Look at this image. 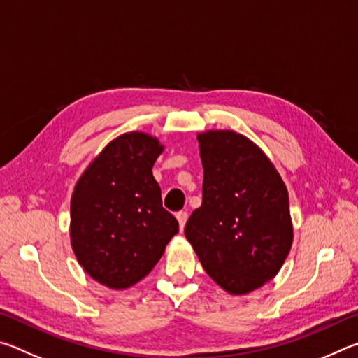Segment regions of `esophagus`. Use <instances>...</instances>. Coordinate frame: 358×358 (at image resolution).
Instances as JSON below:
<instances>
[{"instance_id": "1", "label": "esophagus", "mask_w": 358, "mask_h": 358, "mask_svg": "<svg viewBox=\"0 0 358 358\" xmlns=\"http://www.w3.org/2000/svg\"><path fill=\"white\" fill-rule=\"evenodd\" d=\"M177 220H178V224H180V229L183 230L185 224H186V221H187V213H186V211H178V213H177Z\"/></svg>"}]
</instances>
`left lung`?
<instances>
[{"mask_svg": "<svg viewBox=\"0 0 358 358\" xmlns=\"http://www.w3.org/2000/svg\"><path fill=\"white\" fill-rule=\"evenodd\" d=\"M203 166L202 205L185 235L208 276L232 295L278 275L294 241L289 194L262 150L230 129L197 134Z\"/></svg>", "mask_w": 358, "mask_h": 358, "instance_id": "1", "label": "left lung"}]
</instances>
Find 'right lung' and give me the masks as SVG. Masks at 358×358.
Returning <instances> with one entry per match:
<instances>
[{"instance_id":"right-lung-1","label":"right lung","mask_w":358,"mask_h":358,"mask_svg":"<svg viewBox=\"0 0 358 358\" xmlns=\"http://www.w3.org/2000/svg\"><path fill=\"white\" fill-rule=\"evenodd\" d=\"M164 145L147 132L113 138L90 162L71 197V246L82 268L123 290L159 262L178 222L162 208L153 164Z\"/></svg>"}]
</instances>
